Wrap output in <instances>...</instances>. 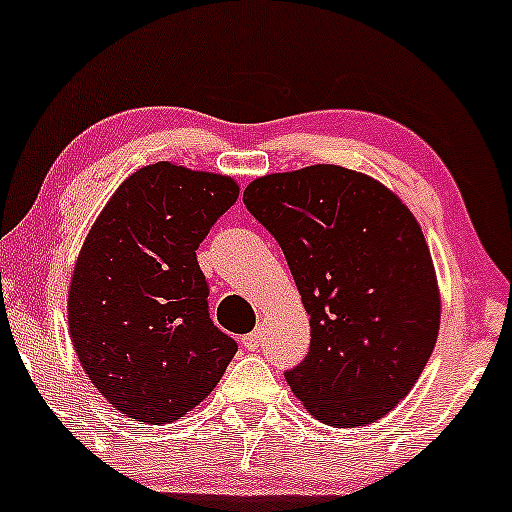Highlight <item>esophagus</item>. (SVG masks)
Instances as JSON below:
<instances>
[{
    "instance_id": "1",
    "label": "esophagus",
    "mask_w": 512,
    "mask_h": 512,
    "mask_svg": "<svg viewBox=\"0 0 512 512\" xmlns=\"http://www.w3.org/2000/svg\"><path fill=\"white\" fill-rule=\"evenodd\" d=\"M261 341H263V329H254L241 338V346H244L246 350H256L258 346H261Z\"/></svg>"
}]
</instances>
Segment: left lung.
Returning <instances> with one entry per match:
<instances>
[{
    "label": "left lung",
    "mask_w": 512,
    "mask_h": 512,
    "mask_svg": "<svg viewBox=\"0 0 512 512\" xmlns=\"http://www.w3.org/2000/svg\"><path fill=\"white\" fill-rule=\"evenodd\" d=\"M244 205L283 249L309 314L285 372L326 426L375 423L411 392L440 329V292L413 212L380 181L314 164L251 181Z\"/></svg>",
    "instance_id": "1"
}]
</instances>
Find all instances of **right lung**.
Here are the masks:
<instances>
[{"instance_id":"right-lung-1","label":"right lung","mask_w":512,"mask_h":512,"mask_svg":"<svg viewBox=\"0 0 512 512\" xmlns=\"http://www.w3.org/2000/svg\"><path fill=\"white\" fill-rule=\"evenodd\" d=\"M232 176L171 162L118 186L74 263L67 319L91 384L135 421H179L217 387L237 343L212 324L200 241L237 203Z\"/></svg>"}]
</instances>
